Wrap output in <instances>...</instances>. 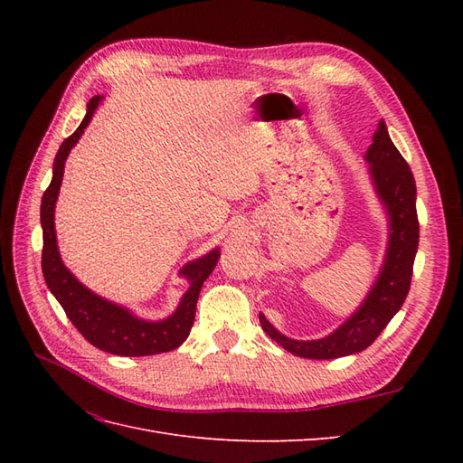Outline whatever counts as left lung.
Listing matches in <instances>:
<instances>
[{
  "label": "left lung",
  "instance_id": "left-lung-1",
  "mask_svg": "<svg viewBox=\"0 0 463 463\" xmlns=\"http://www.w3.org/2000/svg\"><path fill=\"white\" fill-rule=\"evenodd\" d=\"M369 175L388 216V245L371 291L357 311L345 322L318 340H293L278 332L262 313V330L289 354L305 359H335L363 352L392 320L408 298L413 260L419 245V220L415 208V179L408 162L392 143L386 123L381 119L365 154Z\"/></svg>",
  "mask_w": 463,
  "mask_h": 463
}]
</instances>
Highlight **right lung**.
Masks as SVG:
<instances>
[{"label":"right lung","mask_w":463,"mask_h":463,"mask_svg":"<svg viewBox=\"0 0 463 463\" xmlns=\"http://www.w3.org/2000/svg\"><path fill=\"white\" fill-rule=\"evenodd\" d=\"M104 96H94L87 104V116L80 121L77 131L67 137L61 143L58 154L53 160V175L52 184L44 191L40 206V223L42 237H44V247H42V272L44 279L53 293V298L60 301L65 315L73 322L75 328L85 335L94 347L102 352L121 355V357H143L172 352L187 340L191 332L194 311H197V299L204 279L213 274L214 266L220 259V249H213L201 259L187 262L179 270L189 288L181 298L177 309L162 320H146L137 317L133 311L125 307L108 301L90 291L85 284H80L75 274L67 269L60 257L58 237H55V203L63 179L65 160L69 152L79 143L80 135L85 133L87 125L90 123L98 104L102 102Z\"/></svg>","instance_id":"right-lung-1"}]
</instances>
